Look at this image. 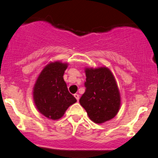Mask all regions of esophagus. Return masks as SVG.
<instances>
[{
    "instance_id": "34e87169",
    "label": "esophagus",
    "mask_w": 158,
    "mask_h": 158,
    "mask_svg": "<svg viewBox=\"0 0 158 158\" xmlns=\"http://www.w3.org/2000/svg\"><path fill=\"white\" fill-rule=\"evenodd\" d=\"M74 97H75L76 99H77V101H79V94H74Z\"/></svg>"
}]
</instances>
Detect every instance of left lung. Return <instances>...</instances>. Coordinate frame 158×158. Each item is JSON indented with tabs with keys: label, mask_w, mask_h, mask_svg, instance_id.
Wrapping results in <instances>:
<instances>
[{
	"label": "left lung",
	"mask_w": 158,
	"mask_h": 158,
	"mask_svg": "<svg viewBox=\"0 0 158 158\" xmlns=\"http://www.w3.org/2000/svg\"><path fill=\"white\" fill-rule=\"evenodd\" d=\"M86 88L79 102L89 118L103 123L114 118L120 107V95L114 75L108 68L85 69Z\"/></svg>",
	"instance_id": "obj_1"
}]
</instances>
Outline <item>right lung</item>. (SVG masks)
I'll return each instance as SVG.
<instances>
[{
    "mask_svg": "<svg viewBox=\"0 0 158 158\" xmlns=\"http://www.w3.org/2000/svg\"><path fill=\"white\" fill-rule=\"evenodd\" d=\"M67 68L66 63H50L41 72L34 86L36 108L49 119H60L68 107L77 102L76 98L69 93L63 78Z\"/></svg>",
    "mask_w": 158,
    "mask_h": 158,
    "instance_id": "1",
    "label": "right lung"
}]
</instances>
